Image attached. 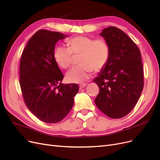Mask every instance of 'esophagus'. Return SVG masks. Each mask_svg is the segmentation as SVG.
Returning <instances> with one entry per match:
<instances>
[{
  "label": "esophagus",
  "instance_id": "obj_1",
  "mask_svg": "<svg viewBox=\"0 0 160 160\" xmlns=\"http://www.w3.org/2000/svg\"><path fill=\"white\" fill-rule=\"evenodd\" d=\"M87 85V83H82V84H81L80 85H79V88H80V89H82V88H85V87Z\"/></svg>",
  "mask_w": 160,
  "mask_h": 160
}]
</instances>
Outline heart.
<instances>
[{
  "label": "heart",
  "instance_id": "b5f03b06",
  "mask_svg": "<svg viewBox=\"0 0 160 160\" xmlns=\"http://www.w3.org/2000/svg\"><path fill=\"white\" fill-rule=\"evenodd\" d=\"M67 45L68 49L57 47L53 57L61 68L67 69L72 63V54H81L80 65L72 67L66 74V79L70 83H83L89 78L93 70L102 69L109 60V46L103 38L94 40L88 36H76L67 40Z\"/></svg>",
  "mask_w": 160,
  "mask_h": 160
}]
</instances>
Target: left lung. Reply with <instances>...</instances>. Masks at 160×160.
Returning a JSON list of instances; mask_svg holds the SVG:
<instances>
[{
	"label": "left lung",
	"mask_w": 160,
	"mask_h": 160,
	"mask_svg": "<svg viewBox=\"0 0 160 160\" xmlns=\"http://www.w3.org/2000/svg\"><path fill=\"white\" fill-rule=\"evenodd\" d=\"M110 49L109 60L93 79L99 93L95 99L98 109L113 119L132 111L143 88V70L138 46L119 28H105L100 34Z\"/></svg>",
	"instance_id": "8db88e82"
}]
</instances>
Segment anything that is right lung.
<instances>
[{
  "mask_svg": "<svg viewBox=\"0 0 160 160\" xmlns=\"http://www.w3.org/2000/svg\"><path fill=\"white\" fill-rule=\"evenodd\" d=\"M68 37L59 32L39 30L24 49L19 83L28 109L45 123L61 122L69 113L79 91L76 83H61V71L53 53L57 42Z\"/></svg>",
  "mask_w": 160,
  "mask_h": 160,
  "instance_id": "add662e5",
  "label": "right lung"
}]
</instances>
